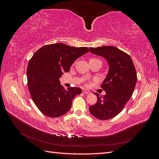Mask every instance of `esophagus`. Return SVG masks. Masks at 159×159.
Listing matches in <instances>:
<instances>
[{
	"label": "esophagus",
	"mask_w": 159,
	"mask_h": 159,
	"mask_svg": "<svg viewBox=\"0 0 159 159\" xmlns=\"http://www.w3.org/2000/svg\"><path fill=\"white\" fill-rule=\"evenodd\" d=\"M83 93H85V94H89L90 92L88 91H85V90H83Z\"/></svg>",
	"instance_id": "esophagus-1"
}]
</instances>
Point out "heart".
Listing matches in <instances>:
<instances>
[{"label":"heart","instance_id":"1","mask_svg":"<svg viewBox=\"0 0 159 159\" xmlns=\"http://www.w3.org/2000/svg\"><path fill=\"white\" fill-rule=\"evenodd\" d=\"M92 59H94V58H92Z\"/></svg>","mask_w":159,"mask_h":159}]
</instances>
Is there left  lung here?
Segmentation results:
<instances>
[{"instance_id":"left-lung-1","label":"left lung","mask_w":159,"mask_h":159,"mask_svg":"<svg viewBox=\"0 0 159 159\" xmlns=\"http://www.w3.org/2000/svg\"><path fill=\"white\" fill-rule=\"evenodd\" d=\"M93 54L107 61L109 71L101 87L106 94L89 107L91 115L100 120H107L117 115L131 98L137 83V72L131 57L114 46L89 48Z\"/></svg>"}]
</instances>
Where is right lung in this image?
<instances>
[{
  "label": "right lung",
  "mask_w": 159,
  "mask_h": 159,
  "mask_svg": "<svg viewBox=\"0 0 159 159\" xmlns=\"http://www.w3.org/2000/svg\"><path fill=\"white\" fill-rule=\"evenodd\" d=\"M89 52L86 47L75 48L63 43L42 46L36 51L27 67L28 87L34 103L50 117L66 114L72 100L82 91L78 88L66 89L60 84L64 72H68L74 61Z\"/></svg>",
  "instance_id": "right-lung-1"
}]
</instances>
